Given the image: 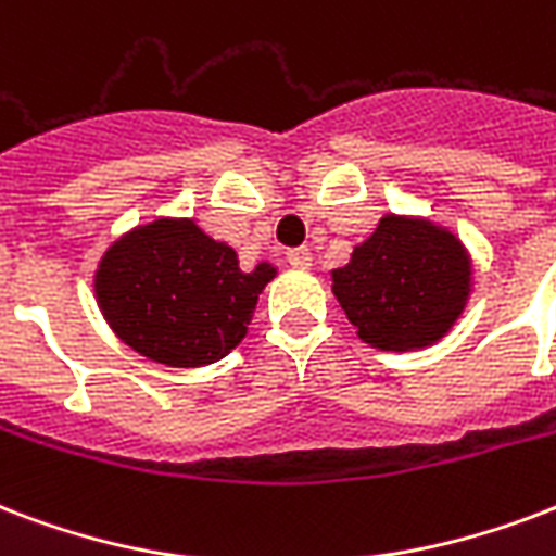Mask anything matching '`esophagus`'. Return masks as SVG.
<instances>
[{
	"mask_svg": "<svg viewBox=\"0 0 556 556\" xmlns=\"http://www.w3.org/2000/svg\"><path fill=\"white\" fill-rule=\"evenodd\" d=\"M286 260L291 268H300V270H306L312 268V250L308 248H291L286 253Z\"/></svg>",
	"mask_w": 556,
	"mask_h": 556,
	"instance_id": "34e87169",
	"label": "esophagus"
}]
</instances>
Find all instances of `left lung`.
<instances>
[{
	"instance_id": "obj_1",
	"label": "left lung",
	"mask_w": 556,
	"mask_h": 556,
	"mask_svg": "<svg viewBox=\"0 0 556 556\" xmlns=\"http://www.w3.org/2000/svg\"><path fill=\"white\" fill-rule=\"evenodd\" d=\"M332 294L364 344L410 353L438 344L464 315L472 260L448 227L388 212L332 270Z\"/></svg>"
}]
</instances>
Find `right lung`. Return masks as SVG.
Segmentation results:
<instances>
[{
  "instance_id": "add662e5",
  "label": "right lung",
  "mask_w": 556,
  "mask_h": 556,
  "mask_svg": "<svg viewBox=\"0 0 556 556\" xmlns=\"http://www.w3.org/2000/svg\"><path fill=\"white\" fill-rule=\"evenodd\" d=\"M270 262L239 268V253L194 218H156L118 236L92 288L108 326L134 353L165 367H203L241 344Z\"/></svg>"
}]
</instances>
